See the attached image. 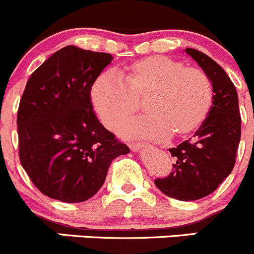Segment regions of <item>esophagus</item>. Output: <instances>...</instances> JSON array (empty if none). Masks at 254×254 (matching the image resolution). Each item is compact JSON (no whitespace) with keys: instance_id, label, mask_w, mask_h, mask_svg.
<instances>
[{"instance_id":"obj_1","label":"esophagus","mask_w":254,"mask_h":254,"mask_svg":"<svg viewBox=\"0 0 254 254\" xmlns=\"http://www.w3.org/2000/svg\"><path fill=\"white\" fill-rule=\"evenodd\" d=\"M147 146H150V145H147V143H143V142H131V143H129V147L131 148L132 151H137V150H140V148L147 147Z\"/></svg>"}]
</instances>
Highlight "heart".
<instances>
[{
  "instance_id": "1",
  "label": "heart",
  "mask_w": 254,
  "mask_h": 254,
  "mask_svg": "<svg viewBox=\"0 0 254 254\" xmlns=\"http://www.w3.org/2000/svg\"><path fill=\"white\" fill-rule=\"evenodd\" d=\"M211 82L203 71L186 67L167 56H148L127 66L123 78L112 72L94 81L91 99L109 129H118L147 99L150 117L129 123L122 129L127 136L163 140L188 136L201 127L212 104Z\"/></svg>"
}]
</instances>
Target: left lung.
Masks as SVG:
<instances>
[{"label":"left lung","mask_w":254,"mask_h":254,"mask_svg":"<svg viewBox=\"0 0 254 254\" xmlns=\"http://www.w3.org/2000/svg\"><path fill=\"white\" fill-rule=\"evenodd\" d=\"M212 84V106L206 119L189 139L170 148L172 172L155 181L156 187L171 198L198 200L216 190L234 170L241 140V115L235 84L224 68L195 49L187 48Z\"/></svg>","instance_id":"1"}]
</instances>
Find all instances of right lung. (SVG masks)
Segmentation results:
<instances>
[{
  "instance_id": "obj_1",
  "label": "right lung",
  "mask_w": 254,
  "mask_h": 254,
  "mask_svg": "<svg viewBox=\"0 0 254 254\" xmlns=\"http://www.w3.org/2000/svg\"><path fill=\"white\" fill-rule=\"evenodd\" d=\"M112 60L68 45L28 79L17 115L19 160L47 196L65 203L92 198L112 161L130 152L99 123L91 102L92 86Z\"/></svg>"
}]
</instances>
